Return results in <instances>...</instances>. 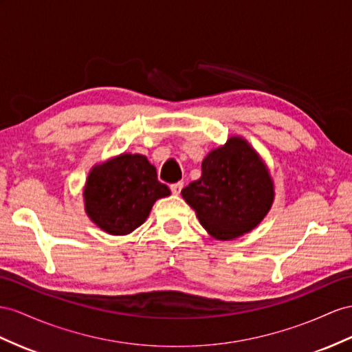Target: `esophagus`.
<instances>
[{
	"label": "esophagus",
	"mask_w": 352,
	"mask_h": 352,
	"mask_svg": "<svg viewBox=\"0 0 352 352\" xmlns=\"http://www.w3.org/2000/svg\"><path fill=\"white\" fill-rule=\"evenodd\" d=\"M183 183L182 182H178V183H175V184H170V192H173L174 195H179V192H182V188H183Z\"/></svg>",
	"instance_id": "esophagus-1"
}]
</instances>
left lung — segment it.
Listing matches in <instances>:
<instances>
[{"label": "left lung", "mask_w": 352, "mask_h": 352, "mask_svg": "<svg viewBox=\"0 0 352 352\" xmlns=\"http://www.w3.org/2000/svg\"><path fill=\"white\" fill-rule=\"evenodd\" d=\"M214 239L232 241L256 229L275 199V184L262 156L232 135L202 160V175L182 190Z\"/></svg>", "instance_id": "obj_1"}]
</instances>
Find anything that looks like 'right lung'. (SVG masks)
<instances>
[{
  "label": "right lung",
  "mask_w": 352,
  "mask_h": 352,
  "mask_svg": "<svg viewBox=\"0 0 352 352\" xmlns=\"http://www.w3.org/2000/svg\"><path fill=\"white\" fill-rule=\"evenodd\" d=\"M170 195L156 168L138 153H122L89 170L83 187L87 217L108 235H129L147 220L157 199Z\"/></svg>",
  "instance_id": "obj_1"
}]
</instances>
